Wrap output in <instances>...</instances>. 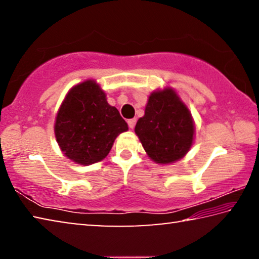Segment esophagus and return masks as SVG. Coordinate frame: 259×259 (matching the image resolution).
<instances>
[{
	"label": "esophagus",
	"instance_id": "34e87169",
	"mask_svg": "<svg viewBox=\"0 0 259 259\" xmlns=\"http://www.w3.org/2000/svg\"><path fill=\"white\" fill-rule=\"evenodd\" d=\"M136 122H137V120H136V119H130V120H128V124H129V126H130L131 129L135 128Z\"/></svg>",
	"mask_w": 259,
	"mask_h": 259
}]
</instances>
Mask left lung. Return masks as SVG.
<instances>
[{"label": "left lung", "mask_w": 259, "mask_h": 259, "mask_svg": "<svg viewBox=\"0 0 259 259\" xmlns=\"http://www.w3.org/2000/svg\"><path fill=\"white\" fill-rule=\"evenodd\" d=\"M135 133L153 161L169 164L181 160L190 151L194 122L175 90L165 88L148 97L145 115L137 121Z\"/></svg>", "instance_id": "obj_1"}]
</instances>
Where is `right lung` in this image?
I'll return each mask as SVG.
<instances>
[{"label": "right lung", "mask_w": 259, "mask_h": 259, "mask_svg": "<svg viewBox=\"0 0 259 259\" xmlns=\"http://www.w3.org/2000/svg\"><path fill=\"white\" fill-rule=\"evenodd\" d=\"M128 130L119 111L94 80L73 87L57 113L55 135L60 150L82 165L107 156L115 138Z\"/></svg>", "instance_id": "right-lung-1"}]
</instances>
